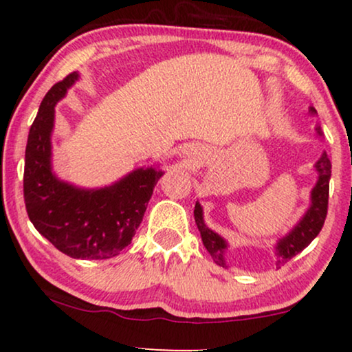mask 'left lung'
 Segmentation results:
<instances>
[{
    "instance_id": "1",
    "label": "left lung",
    "mask_w": 352,
    "mask_h": 352,
    "mask_svg": "<svg viewBox=\"0 0 352 352\" xmlns=\"http://www.w3.org/2000/svg\"><path fill=\"white\" fill-rule=\"evenodd\" d=\"M309 112L312 115L317 113L314 107H309ZM316 129L317 133L322 134L320 126H317ZM316 171L319 173V179H317L314 189L311 192V206L307 208L306 214L300 219V223L285 237L278 240L276 245V259H274V263H276L277 269L290 261L298 253H301L319 235L322 226L325 223L327 208H329V184L331 176V163L327 152L322 153V157L317 160ZM194 216L206 252L211 254V258H213L216 264L226 267L224 253L228 250V242L221 235L206 228L204 221V210H201L199 201L195 204Z\"/></svg>"
}]
</instances>
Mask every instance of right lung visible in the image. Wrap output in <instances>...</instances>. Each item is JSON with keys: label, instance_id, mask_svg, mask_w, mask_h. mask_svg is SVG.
<instances>
[{"label": "right lung", "instance_id": "1", "mask_svg": "<svg viewBox=\"0 0 352 352\" xmlns=\"http://www.w3.org/2000/svg\"><path fill=\"white\" fill-rule=\"evenodd\" d=\"M76 80L78 74L72 72L41 100L28 133L23 200L35 229L59 252L75 259H109L131 243L163 171L138 168L100 189H81L56 177L51 166L54 107Z\"/></svg>", "mask_w": 352, "mask_h": 352}]
</instances>
